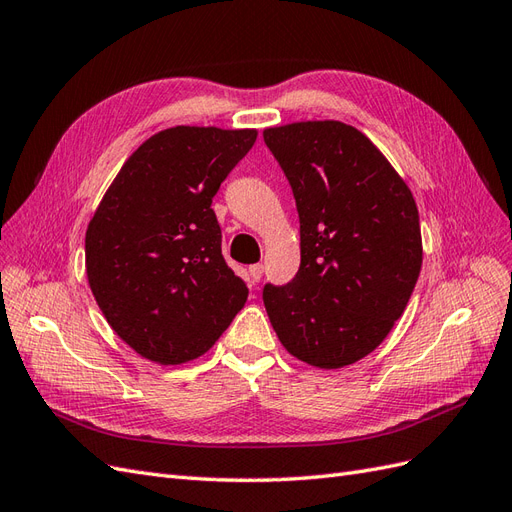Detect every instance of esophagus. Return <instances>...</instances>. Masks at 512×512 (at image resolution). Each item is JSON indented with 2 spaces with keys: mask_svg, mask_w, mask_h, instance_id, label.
Here are the masks:
<instances>
[{
  "mask_svg": "<svg viewBox=\"0 0 512 512\" xmlns=\"http://www.w3.org/2000/svg\"><path fill=\"white\" fill-rule=\"evenodd\" d=\"M261 274H264V266H261V264L251 266V268H248V281H251L253 285H255V283H259Z\"/></svg>",
  "mask_w": 512,
  "mask_h": 512,
  "instance_id": "34e87169",
  "label": "esophagus"
}]
</instances>
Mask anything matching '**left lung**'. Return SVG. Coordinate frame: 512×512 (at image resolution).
<instances>
[{"instance_id": "8db88e82", "label": "left lung", "mask_w": 512, "mask_h": 512, "mask_svg": "<svg viewBox=\"0 0 512 512\" xmlns=\"http://www.w3.org/2000/svg\"><path fill=\"white\" fill-rule=\"evenodd\" d=\"M264 141L296 199L300 268L264 287L287 352L341 369L386 339L422 266L418 208L384 154L354 126L298 122L266 128Z\"/></svg>"}]
</instances>
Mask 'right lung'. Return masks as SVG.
<instances>
[{"mask_svg":"<svg viewBox=\"0 0 512 512\" xmlns=\"http://www.w3.org/2000/svg\"><path fill=\"white\" fill-rule=\"evenodd\" d=\"M257 130L175 126L120 169L85 233L92 294L143 358L193 360L216 343L248 298L221 251L212 199Z\"/></svg>","mask_w":512,"mask_h":512,"instance_id":"obj_1","label":"right lung"}]
</instances>
